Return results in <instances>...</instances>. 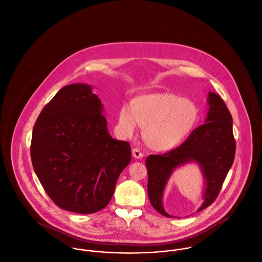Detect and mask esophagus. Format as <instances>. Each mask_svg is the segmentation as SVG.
Returning a JSON list of instances; mask_svg holds the SVG:
<instances>
[{
    "instance_id": "obj_1",
    "label": "esophagus",
    "mask_w": 262,
    "mask_h": 262,
    "mask_svg": "<svg viewBox=\"0 0 262 262\" xmlns=\"http://www.w3.org/2000/svg\"><path fill=\"white\" fill-rule=\"evenodd\" d=\"M133 156L136 159H142L144 157V154L139 150V149H133Z\"/></svg>"
}]
</instances>
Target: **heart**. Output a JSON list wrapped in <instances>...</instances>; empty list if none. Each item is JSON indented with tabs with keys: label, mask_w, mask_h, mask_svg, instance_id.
<instances>
[{
	"label": "heart",
	"mask_w": 262,
	"mask_h": 262,
	"mask_svg": "<svg viewBox=\"0 0 262 262\" xmlns=\"http://www.w3.org/2000/svg\"><path fill=\"white\" fill-rule=\"evenodd\" d=\"M198 118L199 110L191 101L172 93H152L133 99L130 108L122 106L117 126L121 134L130 136L138 123L150 149L167 152L189 136Z\"/></svg>",
	"instance_id": "b5f03b06"
}]
</instances>
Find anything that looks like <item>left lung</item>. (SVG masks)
I'll use <instances>...</instances> for the list:
<instances>
[{
	"mask_svg": "<svg viewBox=\"0 0 262 262\" xmlns=\"http://www.w3.org/2000/svg\"><path fill=\"white\" fill-rule=\"evenodd\" d=\"M208 105L205 123L184 143L164 155H150L146 160L149 199L153 208L165 216L174 217L164 209L163 194L176 168L189 163L200 166L205 179L204 203L196 210L201 211L214 202L233 165L236 142L232 115L220 95L213 92H209Z\"/></svg>",
	"mask_w": 262,
	"mask_h": 262,
	"instance_id": "left-lung-1",
	"label": "left lung"
}]
</instances>
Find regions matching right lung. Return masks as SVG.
Listing matches in <instances>:
<instances>
[{"mask_svg":"<svg viewBox=\"0 0 262 262\" xmlns=\"http://www.w3.org/2000/svg\"><path fill=\"white\" fill-rule=\"evenodd\" d=\"M103 104L82 83L62 87L32 132L31 161L48 195L60 209L93 213L109 204L129 164V143L112 139Z\"/></svg>","mask_w":262,"mask_h":262,"instance_id":"obj_1","label":"right lung"}]
</instances>
